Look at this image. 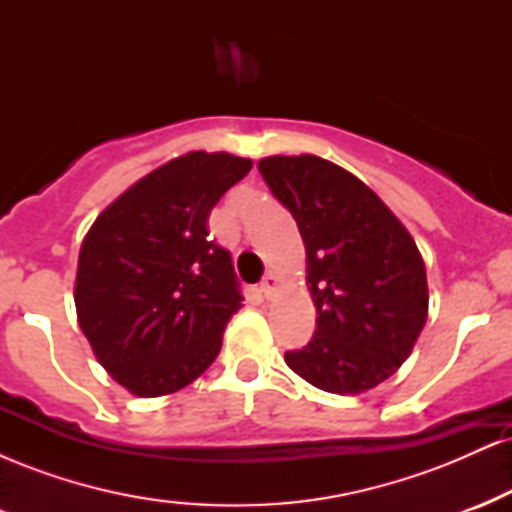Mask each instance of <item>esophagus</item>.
<instances>
[{
	"instance_id": "obj_1",
	"label": "esophagus",
	"mask_w": 512,
	"mask_h": 512,
	"mask_svg": "<svg viewBox=\"0 0 512 512\" xmlns=\"http://www.w3.org/2000/svg\"><path fill=\"white\" fill-rule=\"evenodd\" d=\"M274 289H276V276L272 272H267V274H264L262 284H260V293L264 298H269L274 293Z\"/></svg>"
}]
</instances>
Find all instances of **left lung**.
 Instances as JSON below:
<instances>
[{
    "label": "left lung",
    "instance_id": "1",
    "mask_svg": "<svg viewBox=\"0 0 512 512\" xmlns=\"http://www.w3.org/2000/svg\"><path fill=\"white\" fill-rule=\"evenodd\" d=\"M257 168L298 223L317 310L313 339L286 351V363L337 395L380 385L426 325V267L416 243L368 185L325 158L272 156Z\"/></svg>",
    "mask_w": 512,
    "mask_h": 512
}]
</instances>
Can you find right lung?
<instances>
[{
    "label": "right lung",
    "instance_id": "add662e5",
    "mask_svg": "<svg viewBox=\"0 0 512 512\" xmlns=\"http://www.w3.org/2000/svg\"><path fill=\"white\" fill-rule=\"evenodd\" d=\"M231 154L156 168L98 216L76 269L81 332L101 366L139 397L190 385L221 351L243 308L231 252L209 238V211L250 173Z\"/></svg>",
    "mask_w": 512,
    "mask_h": 512
}]
</instances>
